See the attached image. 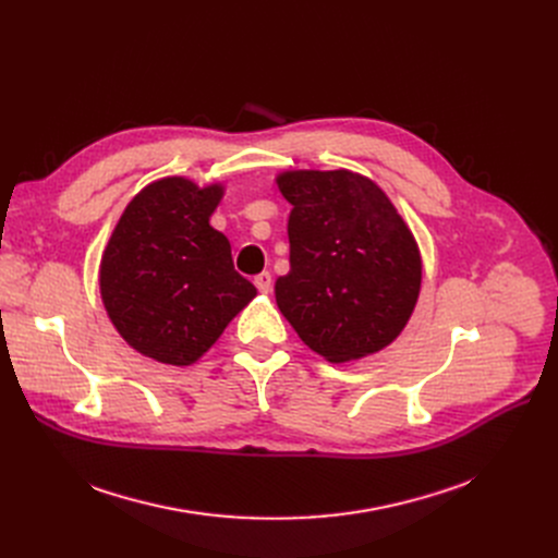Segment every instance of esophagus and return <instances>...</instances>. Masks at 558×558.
Segmentation results:
<instances>
[{"label":"esophagus","instance_id":"34e87169","mask_svg":"<svg viewBox=\"0 0 558 558\" xmlns=\"http://www.w3.org/2000/svg\"><path fill=\"white\" fill-rule=\"evenodd\" d=\"M253 282H255V287L262 291V294H269V291H271V274H269V271L257 274Z\"/></svg>","mask_w":558,"mask_h":558}]
</instances>
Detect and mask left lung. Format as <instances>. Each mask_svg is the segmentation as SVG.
<instances>
[{"label": "left lung", "instance_id": "obj_1", "mask_svg": "<svg viewBox=\"0 0 558 558\" xmlns=\"http://www.w3.org/2000/svg\"><path fill=\"white\" fill-rule=\"evenodd\" d=\"M289 274L276 303L328 362L377 353L407 326L421 291L412 230L373 181L348 169L284 171Z\"/></svg>", "mask_w": 558, "mask_h": 558}]
</instances>
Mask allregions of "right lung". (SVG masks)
Wrapping results in <instances>:
<instances>
[{
	"label": "right lung",
	"instance_id": "1",
	"mask_svg": "<svg viewBox=\"0 0 558 558\" xmlns=\"http://www.w3.org/2000/svg\"><path fill=\"white\" fill-rule=\"evenodd\" d=\"M221 185L181 175L146 185L101 257L106 312L129 345L162 364H194L257 294L210 226Z\"/></svg>",
	"mask_w": 558,
	"mask_h": 558
}]
</instances>
